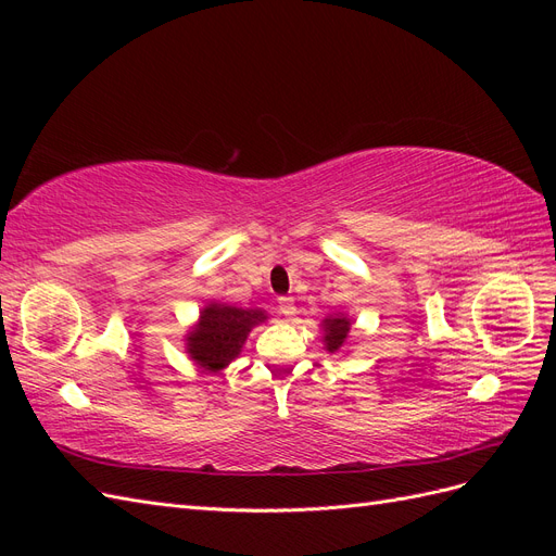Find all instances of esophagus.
Wrapping results in <instances>:
<instances>
[{"mask_svg": "<svg viewBox=\"0 0 556 556\" xmlns=\"http://www.w3.org/2000/svg\"><path fill=\"white\" fill-rule=\"evenodd\" d=\"M278 311L285 317H294L296 315V306H294V299L292 296H280L278 299Z\"/></svg>", "mask_w": 556, "mask_h": 556, "instance_id": "obj_1", "label": "esophagus"}]
</instances>
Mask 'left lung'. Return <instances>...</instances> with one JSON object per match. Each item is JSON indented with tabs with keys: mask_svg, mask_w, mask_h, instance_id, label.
Instances as JSON below:
<instances>
[{
	"mask_svg": "<svg viewBox=\"0 0 556 556\" xmlns=\"http://www.w3.org/2000/svg\"><path fill=\"white\" fill-rule=\"evenodd\" d=\"M323 343L329 355H343L345 357V345L350 341V329L352 319L348 313H331L323 319Z\"/></svg>",
	"mask_w": 556,
	"mask_h": 556,
	"instance_id": "left-lung-1",
	"label": "left lung"
}]
</instances>
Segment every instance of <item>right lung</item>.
<instances>
[{"label": "right lung", "mask_w": 556, "mask_h": 556, "mask_svg": "<svg viewBox=\"0 0 556 556\" xmlns=\"http://www.w3.org/2000/svg\"><path fill=\"white\" fill-rule=\"evenodd\" d=\"M266 319L264 308H239L213 299L185 333V352L199 368L217 376L241 355L248 333Z\"/></svg>", "instance_id": "right-lung-1"}]
</instances>
